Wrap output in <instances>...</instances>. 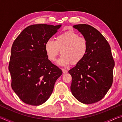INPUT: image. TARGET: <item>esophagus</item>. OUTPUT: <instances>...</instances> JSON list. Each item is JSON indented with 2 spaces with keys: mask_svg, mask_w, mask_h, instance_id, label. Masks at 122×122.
<instances>
[{
  "mask_svg": "<svg viewBox=\"0 0 122 122\" xmlns=\"http://www.w3.org/2000/svg\"><path fill=\"white\" fill-rule=\"evenodd\" d=\"M62 72H63V74H66V73H67L68 71H67V70H66V69H62Z\"/></svg>",
  "mask_w": 122,
  "mask_h": 122,
  "instance_id": "esophagus-1",
  "label": "esophagus"
}]
</instances>
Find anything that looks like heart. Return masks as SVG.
I'll return each instance as SVG.
<instances>
[{
	"label": "heart",
	"mask_w": 122,
	"mask_h": 122,
	"mask_svg": "<svg viewBox=\"0 0 122 122\" xmlns=\"http://www.w3.org/2000/svg\"><path fill=\"white\" fill-rule=\"evenodd\" d=\"M88 48V40L73 30L62 33L56 36L55 41L49 39L45 45V51L51 61L56 60L61 51L62 55L57 64L62 66L80 63L86 57Z\"/></svg>",
	"instance_id": "obj_1"
}]
</instances>
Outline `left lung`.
I'll list each match as a JSON object with an SVG mask.
<instances>
[{
    "label": "left lung",
    "mask_w": 122,
    "mask_h": 122,
    "mask_svg": "<svg viewBox=\"0 0 122 122\" xmlns=\"http://www.w3.org/2000/svg\"><path fill=\"white\" fill-rule=\"evenodd\" d=\"M73 27L88 40L89 48L83 60L68 71L71 90L80 102L92 104L102 100L112 86L115 61L110 45L98 30L86 24Z\"/></svg>",
    "instance_id": "left-lung-1"
}]
</instances>
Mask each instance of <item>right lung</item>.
Here are the masks:
<instances>
[{"instance_id":"1","label":"right lung","mask_w":122,"mask_h":122,"mask_svg":"<svg viewBox=\"0 0 122 122\" xmlns=\"http://www.w3.org/2000/svg\"><path fill=\"white\" fill-rule=\"evenodd\" d=\"M61 25L27 27L13 43L9 66L12 89L22 102L40 106L52 93L62 71L49 61L45 45Z\"/></svg>"}]
</instances>
